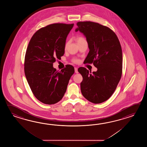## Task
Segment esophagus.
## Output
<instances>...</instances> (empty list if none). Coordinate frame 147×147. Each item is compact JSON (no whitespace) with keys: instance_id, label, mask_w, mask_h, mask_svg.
Here are the masks:
<instances>
[{"instance_id":"1","label":"esophagus","mask_w":147,"mask_h":147,"mask_svg":"<svg viewBox=\"0 0 147 147\" xmlns=\"http://www.w3.org/2000/svg\"><path fill=\"white\" fill-rule=\"evenodd\" d=\"M75 71L76 74H78V68L77 67H75Z\"/></svg>"}]
</instances>
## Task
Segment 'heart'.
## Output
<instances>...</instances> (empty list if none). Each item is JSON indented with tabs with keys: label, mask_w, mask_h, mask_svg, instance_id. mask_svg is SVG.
<instances>
[{
	"label": "heart",
	"mask_w": 147,
	"mask_h": 147,
	"mask_svg": "<svg viewBox=\"0 0 147 147\" xmlns=\"http://www.w3.org/2000/svg\"><path fill=\"white\" fill-rule=\"evenodd\" d=\"M84 39H85L84 38L82 37V36H77V37H76V40L77 41V42L83 40ZM67 46V43H66V47ZM72 61L74 63H79V60L77 59H74L72 60Z\"/></svg>",
	"instance_id": "b5f03b06"
}]
</instances>
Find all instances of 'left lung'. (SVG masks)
Listing matches in <instances>:
<instances>
[{
  "label": "left lung",
  "mask_w": 147,
  "mask_h": 147,
  "mask_svg": "<svg viewBox=\"0 0 147 147\" xmlns=\"http://www.w3.org/2000/svg\"><path fill=\"white\" fill-rule=\"evenodd\" d=\"M77 25L76 31L84 34L90 50L84 63H93L98 69L92 74L84 67L78 69L83 78L81 93L91 102L102 103L112 96L122 76L120 43L114 31L107 26L92 22H79Z\"/></svg>",
  "instance_id": "left-lung-1"
}]
</instances>
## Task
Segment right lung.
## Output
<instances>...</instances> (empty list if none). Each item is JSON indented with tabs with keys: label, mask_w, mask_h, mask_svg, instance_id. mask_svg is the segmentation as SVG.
<instances>
[{
	"label": "right lung",
	"mask_w": 147,
	"mask_h": 147,
	"mask_svg": "<svg viewBox=\"0 0 147 147\" xmlns=\"http://www.w3.org/2000/svg\"><path fill=\"white\" fill-rule=\"evenodd\" d=\"M73 26L63 23L48 25L36 31L28 44L25 76L34 97L45 104H55L63 98L75 72L70 65L61 71L53 66L65 53L66 38Z\"/></svg>",
	"instance_id": "obj_1"
}]
</instances>
